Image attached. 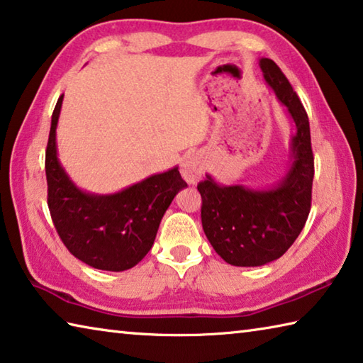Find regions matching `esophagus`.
<instances>
[{"label":"esophagus","instance_id":"obj_1","mask_svg":"<svg viewBox=\"0 0 363 363\" xmlns=\"http://www.w3.org/2000/svg\"><path fill=\"white\" fill-rule=\"evenodd\" d=\"M203 169V162L200 160V157L196 155H189L181 164L182 177L186 179L187 184H192V186H195V184L201 179Z\"/></svg>","mask_w":363,"mask_h":363}]
</instances>
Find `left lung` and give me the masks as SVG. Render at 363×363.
I'll return each mask as SVG.
<instances>
[{"label": "left lung", "mask_w": 363, "mask_h": 363, "mask_svg": "<svg viewBox=\"0 0 363 363\" xmlns=\"http://www.w3.org/2000/svg\"><path fill=\"white\" fill-rule=\"evenodd\" d=\"M260 68L295 122L291 168L267 190L219 186L211 176L196 187L204 235L216 252L235 267H260L279 259L298 238L311 209L314 157L308 114L278 65L262 58Z\"/></svg>", "instance_id": "obj_1"}]
</instances>
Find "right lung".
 I'll return each instance as SVG.
<instances>
[{"mask_svg": "<svg viewBox=\"0 0 363 363\" xmlns=\"http://www.w3.org/2000/svg\"><path fill=\"white\" fill-rule=\"evenodd\" d=\"M62 101L63 95L52 114L45 149L52 222L63 245L81 262L106 272L133 268L152 247L164 211L187 184L173 168L113 195L82 192L57 157L55 130Z\"/></svg>", "mask_w": 363, "mask_h": 363, "instance_id": "add662e5", "label": "right lung"}]
</instances>
